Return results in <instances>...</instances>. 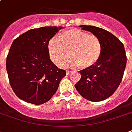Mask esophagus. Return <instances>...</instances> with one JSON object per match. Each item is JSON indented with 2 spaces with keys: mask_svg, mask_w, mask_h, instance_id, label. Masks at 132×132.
Here are the masks:
<instances>
[{
  "mask_svg": "<svg viewBox=\"0 0 132 132\" xmlns=\"http://www.w3.org/2000/svg\"><path fill=\"white\" fill-rule=\"evenodd\" d=\"M71 72H72V70H67V71H66V75H70Z\"/></svg>",
  "mask_w": 132,
  "mask_h": 132,
  "instance_id": "34e87169",
  "label": "esophagus"
}]
</instances>
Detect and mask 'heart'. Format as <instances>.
Wrapping results in <instances>:
<instances>
[{"instance_id": "obj_1", "label": "heart", "mask_w": 132, "mask_h": 132, "mask_svg": "<svg viewBox=\"0 0 132 132\" xmlns=\"http://www.w3.org/2000/svg\"><path fill=\"white\" fill-rule=\"evenodd\" d=\"M102 48L98 36L77 29L66 31L58 36L57 40L51 39L48 43L50 57L61 68L68 66L70 57L75 66L90 68L99 60Z\"/></svg>"}]
</instances>
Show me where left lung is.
Instances as JSON below:
<instances>
[{"mask_svg":"<svg viewBox=\"0 0 132 132\" xmlns=\"http://www.w3.org/2000/svg\"><path fill=\"white\" fill-rule=\"evenodd\" d=\"M99 38L102 53L94 66L80 70L81 79L75 87L81 96L90 101H101L117 90L123 79L127 56L122 42L106 30L94 26L81 25Z\"/></svg>","mask_w":132,"mask_h":132,"instance_id":"8db88e82","label":"left lung"}]
</instances>
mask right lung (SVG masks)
<instances>
[{
    "label": "right lung",
    "mask_w": 132,
    "mask_h": 132,
    "mask_svg": "<svg viewBox=\"0 0 132 132\" xmlns=\"http://www.w3.org/2000/svg\"><path fill=\"white\" fill-rule=\"evenodd\" d=\"M62 27L33 29L13 40L6 60L9 84L15 95L32 104L47 102L55 94L66 71L49 57V40Z\"/></svg>",
    "instance_id": "1"
}]
</instances>
